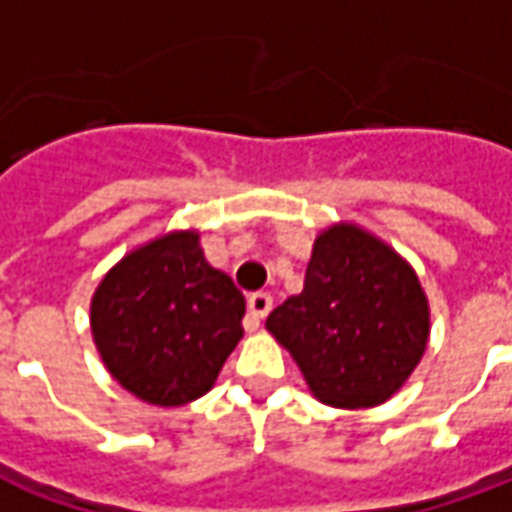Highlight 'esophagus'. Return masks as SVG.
<instances>
[{"label": "esophagus", "instance_id": "esophagus-1", "mask_svg": "<svg viewBox=\"0 0 512 512\" xmlns=\"http://www.w3.org/2000/svg\"><path fill=\"white\" fill-rule=\"evenodd\" d=\"M246 304H249V312H246L244 318V329L246 332H255L257 326H260V321H263L268 315V310H271V296H268V293H252V296L246 299Z\"/></svg>", "mask_w": 512, "mask_h": 512}]
</instances>
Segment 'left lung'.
<instances>
[{
  "mask_svg": "<svg viewBox=\"0 0 512 512\" xmlns=\"http://www.w3.org/2000/svg\"><path fill=\"white\" fill-rule=\"evenodd\" d=\"M266 329L332 408H373L400 392L428 348L430 307L417 271L354 222L329 224L312 244L304 290Z\"/></svg>",
  "mask_w": 512,
  "mask_h": 512,
  "instance_id": "1",
  "label": "left lung"
}]
</instances>
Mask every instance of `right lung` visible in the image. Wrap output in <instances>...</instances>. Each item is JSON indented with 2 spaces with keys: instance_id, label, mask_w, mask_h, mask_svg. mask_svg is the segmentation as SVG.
<instances>
[{
  "instance_id": "right-lung-1",
  "label": "right lung",
  "mask_w": 512,
  "mask_h": 512,
  "mask_svg": "<svg viewBox=\"0 0 512 512\" xmlns=\"http://www.w3.org/2000/svg\"><path fill=\"white\" fill-rule=\"evenodd\" d=\"M244 293L205 260L197 230H169L106 271L90 301L101 362L161 408L202 397L244 337Z\"/></svg>"
}]
</instances>
